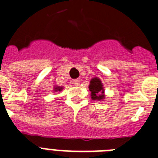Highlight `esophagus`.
<instances>
[{
  "label": "esophagus",
  "instance_id": "1",
  "mask_svg": "<svg viewBox=\"0 0 158 158\" xmlns=\"http://www.w3.org/2000/svg\"><path fill=\"white\" fill-rule=\"evenodd\" d=\"M73 84L74 85H78L80 84V80H79V79H75V80H73Z\"/></svg>",
  "mask_w": 158,
  "mask_h": 158
}]
</instances>
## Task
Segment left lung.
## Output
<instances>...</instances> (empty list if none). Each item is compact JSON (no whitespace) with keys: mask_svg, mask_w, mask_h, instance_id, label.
I'll return each mask as SVG.
<instances>
[{"mask_svg":"<svg viewBox=\"0 0 158 158\" xmlns=\"http://www.w3.org/2000/svg\"><path fill=\"white\" fill-rule=\"evenodd\" d=\"M89 90L90 91L91 99L94 101H103L105 96V90H104L103 84L101 81L98 77H94L91 79L89 85Z\"/></svg>","mask_w":158,"mask_h":158,"instance_id":"1","label":"left lung"}]
</instances>
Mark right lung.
Returning <instances> with one entry per match:
<instances>
[{"label": "right lung", "mask_w": 158, "mask_h": 158, "mask_svg": "<svg viewBox=\"0 0 158 158\" xmlns=\"http://www.w3.org/2000/svg\"><path fill=\"white\" fill-rule=\"evenodd\" d=\"M62 90V86H54V87H53V91H54V92L61 91Z\"/></svg>", "instance_id": "right-lung-1"}]
</instances>
